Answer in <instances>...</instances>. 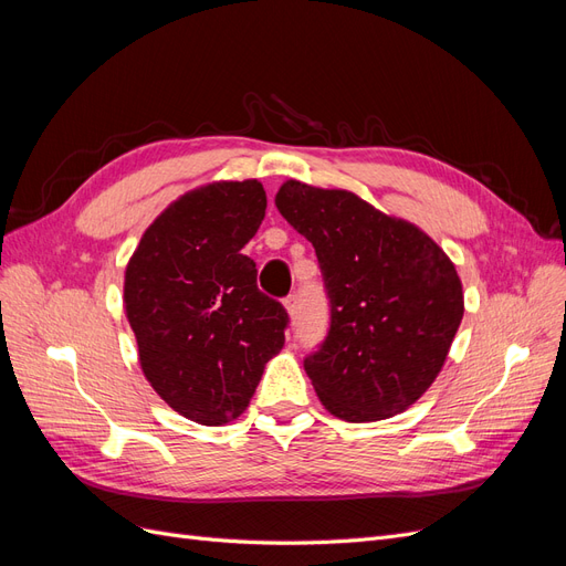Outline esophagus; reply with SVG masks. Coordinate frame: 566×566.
<instances>
[{
    "mask_svg": "<svg viewBox=\"0 0 566 566\" xmlns=\"http://www.w3.org/2000/svg\"><path fill=\"white\" fill-rule=\"evenodd\" d=\"M283 306H285V312H287L290 318H297V312H300V300H297V295H287V297L283 300Z\"/></svg>",
    "mask_w": 566,
    "mask_h": 566,
    "instance_id": "obj_1",
    "label": "esophagus"
}]
</instances>
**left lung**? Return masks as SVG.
Listing matches in <instances>:
<instances>
[{
    "mask_svg": "<svg viewBox=\"0 0 566 566\" xmlns=\"http://www.w3.org/2000/svg\"><path fill=\"white\" fill-rule=\"evenodd\" d=\"M276 208L316 250L331 331L304 370L328 413L375 422L413 406L465 312L455 264L430 235L342 188L285 181Z\"/></svg>",
    "mask_w": 566,
    "mask_h": 566,
    "instance_id": "1",
    "label": "left lung"
}]
</instances>
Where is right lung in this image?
I'll use <instances>...</instances> for the list:
<instances>
[{"label":"right lung","mask_w":566,"mask_h":566,"mask_svg":"<svg viewBox=\"0 0 566 566\" xmlns=\"http://www.w3.org/2000/svg\"><path fill=\"white\" fill-rule=\"evenodd\" d=\"M264 210L256 179L193 188L156 217L125 269V314L146 380L200 424L241 416L285 345L283 304L260 293L241 252Z\"/></svg>","instance_id":"obj_1"}]
</instances>
